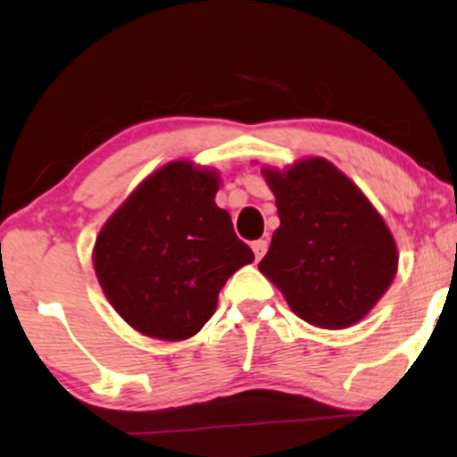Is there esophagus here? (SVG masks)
I'll use <instances>...</instances> for the list:
<instances>
[{"label": "esophagus", "mask_w": 457, "mask_h": 457, "mask_svg": "<svg viewBox=\"0 0 457 457\" xmlns=\"http://www.w3.org/2000/svg\"><path fill=\"white\" fill-rule=\"evenodd\" d=\"M267 247H269L267 240H255V243H252V249H253V253H255V260H262V255L267 253Z\"/></svg>", "instance_id": "1"}]
</instances>
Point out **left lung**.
<instances>
[{
	"instance_id": "8db88e82",
	"label": "left lung",
	"mask_w": 457,
	"mask_h": 457,
	"mask_svg": "<svg viewBox=\"0 0 457 457\" xmlns=\"http://www.w3.org/2000/svg\"><path fill=\"white\" fill-rule=\"evenodd\" d=\"M279 228L260 273L299 319L323 329L362 320L397 275V243L382 214L329 160L262 167Z\"/></svg>"
}]
</instances>
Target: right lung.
I'll return each mask as SVG.
<instances>
[{
  "instance_id": "right-lung-1",
  "label": "right lung",
  "mask_w": 457,
  "mask_h": 457,
  "mask_svg": "<svg viewBox=\"0 0 457 457\" xmlns=\"http://www.w3.org/2000/svg\"><path fill=\"white\" fill-rule=\"evenodd\" d=\"M219 171L173 160L143 179L99 229L93 267L125 323L187 340L217 310L219 290L253 252L214 197Z\"/></svg>"
}]
</instances>
